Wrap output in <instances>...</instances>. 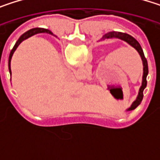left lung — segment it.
Listing matches in <instances>:
<instances>
[{"label":"left lung","instance_id":"8db88e82","mask_svg":"<svg viewBox=\"0 0 160 160\" xmlns=\"http://www.w3.org/2000/svg\"><path fill=\"white\" fill-rule=\"evenodd\" d=\"M108 39H118V40H121V41H124L125 42H127L129 45H131L132 48H134L137 52L139 53L141 59H142V62H143V79H142V85L139 89V92H138V95L136 97V99L132 102V104L131 105V107L126 110V111H131V110H133L135 109L142 102L143 100V97H144V90L146 87V84H147V81H146V77H147V74H148V65H147V60L146 58L144 57V52H143V49L141 47L140 43L131 35L127 34V33H123V32H118V31H110L107 34H105L101 41H105V40H108Z\"/></svg>","mask_w":160,"mask_h":160}]
</instances>
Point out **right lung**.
I'll list each match as a JSON object with an SVG mask.
<instances>
[{
    "mask_svg": "<svg viewBox=\"0 0 160 160\" xmlns=\"http://www.w3.org/2000/svg\"><path fill=\"white\" fill-rule=\"evenodd\" d=\"M39 33H48V34H51V35H53L52 31H50L49 29H45V28H31L29 30H28L27 32H25L24 34H22L20 36V38L17 40V42H16L15 46L13 47V49L11 50L10 52V54H9V58H8V68H9V72L10 74L12 75V71H11V59H12V56L15 52V51L16 50V48L20 45V43L22 42H24L25 40L28 39L29 37L31 36H34L36 34H39Z\"/></svg>",
    "mask_w": 160,
    "mask_h": 160,
    "instance_id": "1",
    "label": "right lung"
}]
</instances>
